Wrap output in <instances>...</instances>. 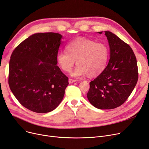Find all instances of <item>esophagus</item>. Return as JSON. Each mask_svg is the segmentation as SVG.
Returning <instances> with one entry per match:
<instances>
[{"label":"esophagus","mask_w":149,"mask_h":149,"mask_svg":"<svg viewBox=\"0 0 149 149\" xmlns=\"http://www.w3.org/2000/svg\"><path fill=\"white\" fill-rule=\"evenodd\" d=\"M76 81V80H74V79H68L69 84H73V82H75Z\"/></svg>","instance_id":"esophagus-1"}]
</instances>
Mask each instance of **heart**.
Instances as JSON below:
<instances>
[{"label":"heart","mask_w":149,"mask_h":149,"mask_svg":"<svg viewBox=\"0 0 149 149\" xmlns=\"http://www.w3.org/2000/svg\"><path fill=\"white\" fill-rule=\"evenodd\" d=\"M66 51L59 52L56 61L61 68L67 73L72 70L76 61L77 65L71 73L76 78L86 74L89 77L100 75L107 66L110 55L107 44L86 38L70 42L66 46Z\"/></svg>","instance_id":"obj_1"}]
</instances>
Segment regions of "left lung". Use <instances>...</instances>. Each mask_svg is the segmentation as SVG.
<instances>
[{"mask_svg":"<svg viewBox=\"0 0 149 149\" xmlns=\"http://www.w3.org/2000/svg\"><path fill=\"white\" fill-rule=\"evenodd\" d=\"M104 32L109 42L110 60L103 72L90 82L87 98L96 108L108 110L119 107L127 100L136 85L138 72L131 47L113 33Z\"/></svg>","mask_w":149,"mask_h":149,"instance_id":"1","label":"left lung"}]
</instances>
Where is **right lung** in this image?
I'll use <instances>...</instances> for the list:
<instances>
[{
	"label": "right lung",
	"instance_id": "1",
	"mask_svg": "<svg viewBox=\"0 0 149 149\" xmlns=\"http://www.w3.org/2000/svg\"><path fill=\"white\" fill-rule=\"evenodd\" d=\"M62 38L56 33L34 34L12 53L10 88L20 104L32 111H52L63 100L68 78L56 65Z\"/></svg>",
	"mask_w": 149,
	"mask_h": 149
}]
</instances>
